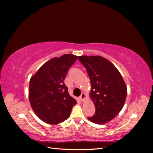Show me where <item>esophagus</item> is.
Returning a JSON list of instances; mask_svg holds the SVG:
<instances>
[{
	"label": "esophagus",
	"mask_w": 153,
	"mask_h": 153,
	"mask_svg": "<svg viewBox=\"0 0 153 153\" xmlns=\"http://www.w3.org/2000/svg\"><path fill=\"white\" fill-rule=\"evenodd\" d=\"M85 97H86V95H85V93H82V94H81V95H80V99H81V100H82V102L84 101V100H85Z\"/></svg>",
	"instance_id": "34e87169"
}]
</instances>
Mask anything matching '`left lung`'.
Instances as JSON below:
<instances>
[{"label":"left lung","instance_id":"1","mask_svg":"<svg viewBox=\"0 0 153 153\" xmlns=\"http://www.w3.org/2000/svg\"><path fill=\"white\" fill-rule=\"evenodd\" d=\"M79 60L86 68L91 84V97L95 113L88 119L97 124L112 120L121 111L127 96V87L117 68L100 56H82Z\"/></svg>","mask_w":153,"mask_h":153}]
</instances>
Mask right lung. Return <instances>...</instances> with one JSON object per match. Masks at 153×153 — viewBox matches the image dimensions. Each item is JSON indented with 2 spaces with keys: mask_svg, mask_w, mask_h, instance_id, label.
I'll use <instances>...</instances> for the list:
<instances>
[{
  "mask_svg": "<svg viewBox=\"0 0 153 153\" xmlns=\"http://www.w3.org/2000/svg\"><path fill=\"white\" fill-rule=\"evenodd\" d=\"M77 59L64 54L43 64L30 82L29 99L33 111L42 121L58 124L69 118L76 100L68 93L64 81L68 70Z\"/></svg>",
  "mask_w": 153,
  "mask_h": 153,
  "instance_id": "add662e5",
  "label": "right lung"
}]
</instances>
